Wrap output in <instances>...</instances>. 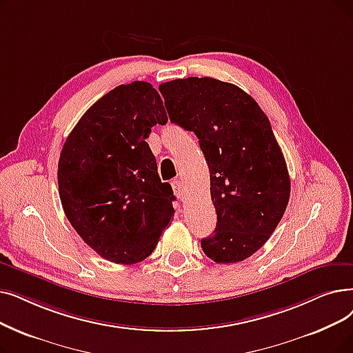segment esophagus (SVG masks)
I'll use <instances>...</instances> for the list:
<instances>
[{"label":"esophagus","mask_w":353,"mask_h":353,"mask_svg":"<svg viewBox=\"0 0 353 353\" xmlns=\"http://www.w3.org/2000/svg\"><path fill=\"white\" fill-rule=\"evenodd\" d=\"M181 186H183V185H181V181H180L179 179H174V180L172 181L173 192H174V194H176L179 199L183 197V188H181Z\"/></svg>","instance_id":"esophagus-1"}]
</instances>
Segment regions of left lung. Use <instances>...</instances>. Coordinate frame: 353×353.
Returning a JSON list of instances; mask_svg holds the SVG:
<instances>
[{"instance_id":"1","label":"left lung","mask_w":353,"mask_h":353,"mask_svg":"<svg viewBox=\"0 0 353 353\" xmlns=\"http://www.w3.org/2000/svg\"><path fill=\"white\" fill-rule=\"evenodd\" d=\"M170 121L199 139L210 173L216 228L202 250L218 264L243 261L268 241L290 199V177L267 115L236 85L212 78L161 83Z\"/></svg>"}]
</instances>
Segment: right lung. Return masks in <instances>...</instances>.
<instances>
[{
  "label": "right lung",
  "mask_w": 353,
  "mask_h": 353,
  "mask_svg": "<svg viewBox=\"0 0 353 353\" xmlns=\"http://www.w3.org/2000/svg\"><path fill=\"white\" fill-rule=\"evenodd\" d=\"M165 122L151 83L119 85L83 114L60 152L57 183L66 218L111 263L143 261L174 216L173 189L160 180L145 141L152 127Z\"/></svg>",
  "instance_id": "right-lung-1"
}]
</instances>
